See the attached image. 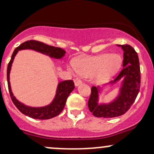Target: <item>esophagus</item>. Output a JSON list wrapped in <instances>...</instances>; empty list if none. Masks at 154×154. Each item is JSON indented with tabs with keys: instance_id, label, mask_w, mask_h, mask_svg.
<instances>
[{
	"instance_id": "1",
	"label": "esophagus",
	"mask_w": 154,
	"mask_h": 154,
	"mask_svg": "<svg viewBox=\"0 0 154 154\" xmlns=\"http://www.w3.org/2000/svg\"><path fill=\"white\" fill-rule=\"evenodd\" d=\"M74 83H75V86H78L79 85H80V84H82V80H80L79 79H74Z\"/></svg>"
}]
</instances>
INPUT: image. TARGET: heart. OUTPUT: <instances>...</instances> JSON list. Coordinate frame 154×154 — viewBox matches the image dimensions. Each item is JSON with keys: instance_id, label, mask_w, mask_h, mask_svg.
Wrapping results in <instances>:
<instances>
[{"instance_id": "1", "label": "heart", "mask_w": 154, "mask_h": 154, "mask_svg": "<svg viewBox=\"0 0 154 154\" xmlns=\"http://www.w3.org/2000/svg\"><path fill=\"white\" fill-rule=\"evenodd\" d=\"M121 63L122 59L119 54H103L78 60L75 65L70 64V69L84 76L95 74L98 79H105L112 76L119 70Z\"/></svg>"}]
</instances>
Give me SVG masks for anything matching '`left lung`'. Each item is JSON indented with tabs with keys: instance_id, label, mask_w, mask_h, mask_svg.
<instances>
[{
	"instance_id": "1",
	"label": "left lung",
	"mask_w": 154,
	"mask_h": 154,
	"mask_svg": "<svg viewBox=\"0 0 154 154\" xmlns=\"http://www.w3.org/2000/svg\"><path fill=\"white\" fill-rule=\"evenodd\" d=\"M118 46L124 51L123 68L110 84L122 81L119 95L108 104H98L100 87L92 86L91 89L88 107L92 114L98 118H113L124 114L132 106L140 88V68L137 53L129 45Z\"/></svg>"
}]
</instances>
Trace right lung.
<instances>
[{"label":"right lung","instance_id":"add662e5","mask_svg":"<svg viewBox=\"0 0 154 154\" xmlns=\"http://www.w3.org/2000/svg\"><path fill=\"white\" fill-rule=\"evenodd\" d=\"M22 49L35 50V51H38V52L42 53L44 54L48 55L50 57L55 59L63 58L65 54V51L61 48L49 46V45L45 44L44 43L40 42V41L30 40V41H27L22 43L21 45H20L18 47H17L14 49L13 54L11 55V60L8 64L7 82L8 91H9L10 97H11L12 102L15 106L18 108V110L23 114L32 119L44 120V119L54 118L63 111L69 94L71 93V91L75 88L74 82L72 80H67L59 83L54 99L49 105H46V106L33 108V107H29L22 104L14 96L11 91L9 82V73L11 68V64L13 63L14 57L16 56L18 51Z\"/></svg>","mask_w":154,"mask_h":154}]
</instances>
